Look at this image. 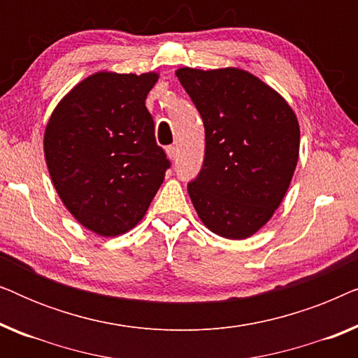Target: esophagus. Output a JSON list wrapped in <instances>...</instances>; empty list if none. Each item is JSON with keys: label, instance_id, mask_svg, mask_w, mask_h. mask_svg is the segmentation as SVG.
<instances>
[{"label": "esophagus", "instance_id": "esophagus-1", "mask_svg": "<svg viewBox=\"0 0 358 358\" xmlns=\"http://www.w3.org/2000/svg\"><path fill=\"white\" fill-rule=\"evenodd\" d=\"M166 153H168V158L171 161L178 159V148H176V146H168V148H166Z\"/></svg>", "mask_w": 358, "mask_h": 358}]
</instances>
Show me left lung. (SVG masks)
Wrapping results in <instances>:
<instances>
[{"instance_id": "left-lung-1", "label": "left lung", "mask_w": 358, "mask_h": 358, "mask_svg": "<svg viewBox=\"0 0 358 358\" xmlns=\"http://www.w3.org/2000/svg\"><path fill=\"white\" fill-rule=\"evenodd\" d=\"M205 127L202 169L187 190L199 218L228 239L257 233L282 203L300 155L295 112L241 68H179Z\"/></svg>"}]
</instances>
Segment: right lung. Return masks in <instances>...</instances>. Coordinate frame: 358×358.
<instances>
[{"label":"right lung","instance_id":"right-lung-1","mask_svg":"<svg viewBox=\"0 0 358 358\" xmlns=\"http://www.w3.org/2000/svg\"><path fill=\"white\" fill-rule=\"evenodd\" d=\"M158 78L155 71H97L48 119L43 155L53 187L68 212L99 236L135 228L171 166L145 106Z\"/></svg>","mask_w":358,"mask_h":358}]
</instances>
